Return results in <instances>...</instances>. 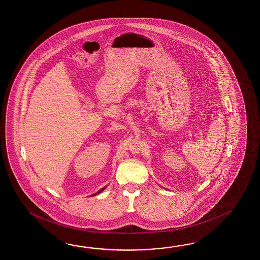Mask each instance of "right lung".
I'll return each mask as SVG.
<instances>
[{
  "mask_svg": "<svg viewBox=\"0 0 260 260\" xmlns=\"http://www.w3.org/2000/svg\"><path fill=\"white\" fill-rule=\"evenodd\" d=\"M106 188V187H104V188H101V189H100V190H99V191H98V192H96V193H94V194H93V195H96V194H99V193H100V192H101V191H103V190H104V189H105Z\"/></svg>",
  "mask_w": 260,
  "mask_h": 260,
  "instance_id": "add662e5",
  "label": "right lung"
}]
</instances>
